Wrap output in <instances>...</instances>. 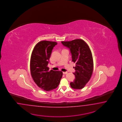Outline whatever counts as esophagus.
Instances as JSON below:
<instances>
[{"mask_svg":"<svg viewBox=\"0 0 122 122\" xmlns=\"http://www.w3.org/2000/svg\"><path fill=\"white\" fill-rule=\"evenodd\" d=\"M67 73V72H66H66H63V74H66Z\"/></svg>","mask_w":122,"mask_h":122,"instance_id":"34e87169","label":"esophagus"}]
</instances>
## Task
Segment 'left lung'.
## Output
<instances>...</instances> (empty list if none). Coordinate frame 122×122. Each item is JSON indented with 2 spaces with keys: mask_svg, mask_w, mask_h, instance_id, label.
Listing matches in <instances>:
<instances>
[{
  "mask_svg": "<svg viewBox=\"0 0 122 122\" xmlns=\"http://www.w3.org/2000/svg\"><path fill=\"white\" fill-rule=\"evenodd\" d=\"M61 42L70 49L72 61L76 64V71L73 73L75 79L71 82V87L73 89H83L90 79L93 71V63L91 50L88 44L82 39Z\"/></svg>",
  "mask_w": 122,
  "mask_h": 122,
  "instance_id": "8db88e82",
  "label": "left lung"
}]
</instances>
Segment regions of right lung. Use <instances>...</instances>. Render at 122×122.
<instances>
[{
    "mask_svg": "<svg viewBox=\"0 0 122 122\" xmlns=\"http://www.w3.org/2000/svg\"><path fill=\"white\" fill-rule=\"evenodd\" d=\"M57 44L55 41H41L37 43L32 53L30 59V71L37 85L45 91H49L58 86L63 72L49 70V59L54 47Z\"/></svg>",
    "mask_w": 122,
    "mask_h": 122,
    "instance_id": "add662e5",
    "label": "right lung"
}]
</instances>
